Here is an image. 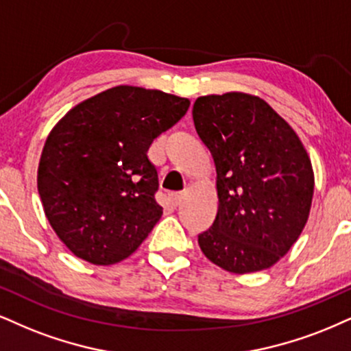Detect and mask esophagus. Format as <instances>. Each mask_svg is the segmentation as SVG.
I'll return each instance as SVG.
<instances>
[{
    "instance_id": "esophagus-1",
    "label": "esophagus",
    "mask_w": 351,
    "mask_h": 351,
    "mask_svg": "<svg viewBox=\"0 0 351 351\" xmlns=\"http://www.w3.org/2000/svg\"><path fill=\"white\" fill-rule=\"evenodd\" d=\"M182 198H184L182 192H171V193H169V200H171V203L174 206L179 205V203L182 202Z\"/></svg>"
}]
</instances>
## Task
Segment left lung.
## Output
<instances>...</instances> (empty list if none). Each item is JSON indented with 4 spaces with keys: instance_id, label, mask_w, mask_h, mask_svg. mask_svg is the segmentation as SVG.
<instances>
[{
    "instance_id": "8db88e82",
    "label": "left lung",
    "mask_w": 351,
    "mask_h": 351,
    "mask_svg": "<svg viewBox=\"0 0 351 351\" xmlns=\"http://www.w3.org/2000/svg\"><path fill=\"white\" fill-rule=\"evenodd\" d=\"M193 123L213 156L218 213L198 236L206 258L232 274L270 268L308 223L313 164L300 136L263 99L198 97Z\"/></svg>"
}]
</instances>
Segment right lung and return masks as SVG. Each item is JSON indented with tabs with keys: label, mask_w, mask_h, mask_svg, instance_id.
Listing matches in <instances>:
<instances>
[{
	"label": "right lung",
	"mask_w": 351,
	"mask_h": 351,
	"mask_svg": "<svg viewBox=\"0 0 351 351\" xmlns=\"http://www.w3.org/2000/svg\"><path fill=\"white\" fill-rule=\"evenodd\" d=\"M190 101L158 89L115 86L68 112L47 136L37 172L43 211L76 257L112 265L140 247L159 221L154 138Z\"/></svg>",
	"instance_id": "1"
}]
</instances>
